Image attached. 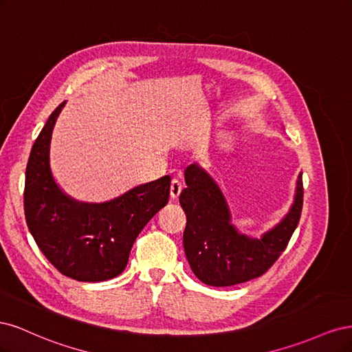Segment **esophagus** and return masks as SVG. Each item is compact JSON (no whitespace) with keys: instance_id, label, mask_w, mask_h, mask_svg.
<instances>
[{"instance_id":"1","label":"esophagus","mask_w":352,"mask_h":352,"mask_svg":"<svg viewBox=\"0 0 352 352\" xmlns=\"http://www.w3.org/2000/svg\"><path fill=\"white\" fill-rule=\"evenodd\" d=\"M182 189H184L182 182H180V180H177V179H173L172 185H170V197L176 199L180 195V192H182Z\"/></svg>"}]
</instances>
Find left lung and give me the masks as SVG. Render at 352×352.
I'll return each instance as SVG.
<instances>
[{
	"label": "left lung",
	"mask_w": 352,
	"mask_h": 352,
	"mask_svg": "<svg viewBox=\"0 0 352 352\" xmlns=\"http://www.w3.org/2000/svg\"><path fill=\"white\" fill-rule=\"evenodd\" d=\"M186 189L180 206L186 214L184 248L190 269L210 286H232L264 274L278 261L298 226L302 211V173L287 216L261 239H250L232 228L220 189L204 170L192 164L185 170Z\"/></svg>",
	"instance_id": "left-lung-1"
}]
</instances>
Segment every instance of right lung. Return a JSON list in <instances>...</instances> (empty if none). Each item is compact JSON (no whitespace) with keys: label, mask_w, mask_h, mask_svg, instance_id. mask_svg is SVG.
Masks as SVG:
<instances>
[{"label":"right lung","mask_w":352,"mask_h":352,"mask_svg":"<svg viewBox=\"0 0 352 352\" xmlns=\"http://www.w3.org/2000/svg\"><path fill=\"white\" fill-rule=\"evenodd\" d=\"M65 102L51 113L26 166L25 216L47 260L67 278L102 282L119 276L144 226L168 201L170 176L136 186L104 204H82L61 192L50 170L52 127Z\"/></svg>","instance_id":"right-lung-1"}]
</instances>
